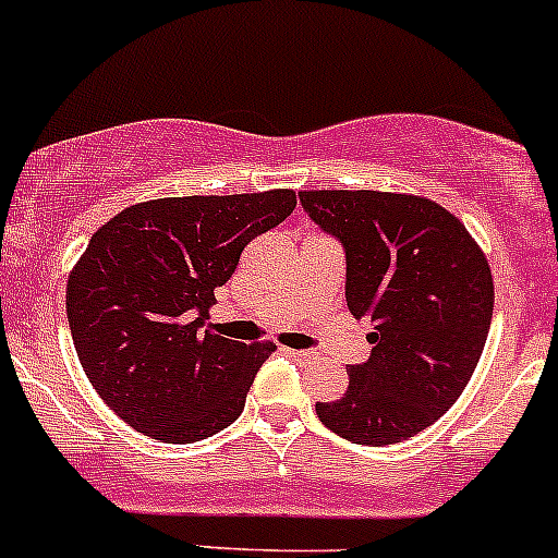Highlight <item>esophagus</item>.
Masks as SVG:
<instances>
[{"instance_id":"34e87169","label":"esophagus","mask_w":558,"mask_h":558,"mask_svg":"<svg viewBox=\"0 0 558 558\" xmlns=\"http://www.w3.org/2000/svg\"><path fill=\"white\" fill-rule=\"evenodd\" d=\"M286 354H289L291 360H296V363H307V360H312V352H307V349H286Z\"/></svg>"}]
</instances>
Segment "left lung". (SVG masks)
Segmentation results:
<instances>
[{"label":"left lung","mask_w":558,"mask_h":558,"mask_svg":"<svg viewBox=\"0 0 558 558\" xmlns=\"http://www.w3.org/2000/svg\"><path fill=\"white\" fill-rule=\"evenodd\" d=\"M299 204L347 259V307L373 326L371 360L349 368L317 418L354 445L402 442L456 405L485 349L493 275L469 230L418 195L307 190Z\"/></svg>","instance_id":"left-lung-1"}]
</instances>
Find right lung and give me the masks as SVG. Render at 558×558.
Masks as SVG:
<instances>
[{"instance_id": "right-lung-1", "label": "right lung", "mask_w": 558, "mask_h": 558, "mask_svg": "<svg viewBox=\"0 0 558 558\" xmlns=\"http://www.w3.org/2000/svg\"><path fill=\"white\" fill-rule=\"evenodd\" d=\"M296 209L293 190L158 198L116 214L73 267L65 312L82 368L119 418L198 442L230 426L275 344L206 326L241 251Z\"/></svg>"}]
</instances>
